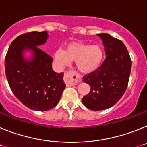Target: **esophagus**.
<instances>
[{
    "mask_svg": "<svg viewBox=\"0 0 147 147\" xmlns=\"http://www.w3.org/2000/svg\"><path fill=\"white\" fill-rule=\"evenodd\" d=\"M79 81V77H78L76 71L70 70V71L65 73L64 81H65V83L67 86H73V85L77 84Z\"/></svg>",
    "mask_w": 147,
    "mask_h": 147,
    "instance_id": "esophagus-1",
    "label": "esophagus"
}]
</instances>
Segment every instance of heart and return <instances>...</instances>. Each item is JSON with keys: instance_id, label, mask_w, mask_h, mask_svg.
<instances>
[{"instance_id": "heart-1", "label": "heart", "mask_w": 147, "mask_h": 147, "mask_svg": "<svg viewBox=\"0 0 147 147\" xmlns=\"http://www.w3.org/2000/svg\"><path fill=\"white\" fill-rule=\"evenodd\" d=\"M103 51L98 45H90L81 42L70 43L65 50L57 49L54 58L59 66H69L76 61L78 70L82 73H90L96 70L103 60Z\"/></svg>"}]
</instances>
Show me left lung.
Returning <instances> with one entry per match:
<instances>
[{
  "mask_svg": "<svg viewBox=\"0 0 147 147\" xmlns=\"http://www.w3.org/2000/svg\"><path fill=\"white\" fill-rule=\"evenodd\" d=\"M97 35L102 40L106 58L96 70L83 77L90 91L83 97L82 102L92 111L111 108L121 98L131 69V60L123 42L108 34Z\"/></svg>",
  "mask_w": 147,
  "mask_h": 147,
  "instance_id": "1",
  "label": "left lung"
}]
</instances>
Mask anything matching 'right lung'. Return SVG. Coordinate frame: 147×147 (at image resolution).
Here are the masks:
<instances>
[{
    "instance_id": "right-lung-1",
    "label": "right lung",
    "mask_w": 147,
    "mask_h": 147,
    "mask_svg": "<svg viewBox=\"0 0 147 147\" xmlns=\"http://www.w3.org/2000/svg\"><path fill=\"white\" fill-rule=\"evenodd\" d=\"M47 31H33L18 36L11 43L5 57V72L11 90L26 107L45 111L57 105L66 84L63 72L52 69V57L39 49L46 42ZM33 56L24 60L23 52Z\"/></svg>"
}]
</instances>
